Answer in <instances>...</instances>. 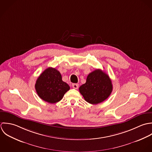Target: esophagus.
<instances>
[{
	"mask_svg": "<svg viewBox=\"0 0 152 152\" xmlns=\"http://www.w3.org/2000/svg\"><path fill=\"white\" fill-rule=\"evenodd\" d=\"M72 87L75 89H77L79 88V85L77 83H73V84H72Z\"/></svg>",
	"mask_w": 152,
	"mask_h": 152,
	"instance_id": "obj_1",
	"label": "esophagus"
}]
</instances>
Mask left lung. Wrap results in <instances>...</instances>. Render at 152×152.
Instances as JSON below:
<instances>
[{"label":"left lung","instance_id":"obj_1","mask_svg":"<svg viewBox=\"0 0 152 152\" xmlns=\"http://www.w3.org/2000/svg\"><path fill=\"white\" fill-rule=\"evenodd\" d=\"M113 90L109 76L100 69L90 73L86 82L79 88V91L85 100L92 104L103 102L110 95Z\"/></svg>","mask_w":152,"mask_h":152}]
</instances>
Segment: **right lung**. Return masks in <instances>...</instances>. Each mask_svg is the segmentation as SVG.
Masks as SVG:
<instances>
[{
    "label": "right lung",
    "instance_id": "obj_1",
    "mask_svg": "<svg viewBox=\"0 0 152 152\" xmlns=\"http://www.w3.org/2000/svg\"><path fill=\"white\" fill-rule=\"evenodd\" d=\"M35 89L44 101L55 103L61 100L70 86L61 79V73L55 68L48 67L37 78Z\"/></svg>",
    "mask_w": 152,
    "mask_h": 152
}]
</instances>
